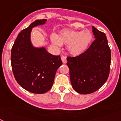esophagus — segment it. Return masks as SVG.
Segmentation results:
<instances>
[{
	"mask_svg": "<svg viewBox=\"0 0 121 121\" xmlns=\"http://www.w3.org/2000/svg\"><path fill=\"white\" fill-rule=\"evenodd\" d=\"M61 60H62V62L63 63H65L66 62V58L65 56H62L61 57Z\"/></svg>",
	"mask_w": 121,
	"mask_h": 121,
	"instance_id": "esophagus-1",
	"label": "esophagus"
}]
</instances>
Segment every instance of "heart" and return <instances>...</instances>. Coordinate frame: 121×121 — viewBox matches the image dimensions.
Segmentation results:
<instances>
[{"instance_id":"b5f03b06","label":"heart","mask_w":121,"mask_h":121,"mask_svg":"<svg viewBox=\"0 0 121 121\" xmlns=\"http://www.w3.org/2000/svg\"><path fill=\"white\" fill-rule=\"evenodd\" d=\"M90 31H73L64 29L59 32L56 37L53 36L52 40L56 45L60 44L68 45V50L73 56H78L88 48L92 40Z\"/></svg>"}]
</instances>
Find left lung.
Returning <instances> with one entry per match:
<instances>
[{"mask_svg":"<svg viewBox=\"0 0 121 121\" xmlns=\"http://www.w3.org/2000/svg\"><path fill=\"white\" fill-rule=\"evenodd\" d=\"M95 40L83 53L67 57L73 89L81 94L97 91L107 81L111 65V50L104 32L92 26Z\"/></svg>","mask_w":121,"mask_h":121,"instance_id":"1","label":"left lung"}]
</instances>
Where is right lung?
I'll list each match as a JSON object with an SVG mask.
<instances>
[{
    "instance_id": "obj_1",
    "label": "right lung",
    "mask_w": 121,
    "mask_h": 121,
    "mask_svg": "<svg viewBox=\"0 0 121 121\" xmlns=\"http://www.w3.org/2000/svg\"><path fill=\"white\" fill-rule=\"evenodd\" d=\"M37 20L18 34L11 52L14 77L25 90L34 93H46L52 87L58 68L62 65L60 56L47 52L45 48H35L30 40L32 28L45 23Z\"/></svg>"
}]
</instances>
